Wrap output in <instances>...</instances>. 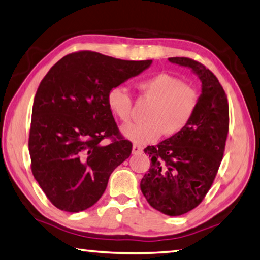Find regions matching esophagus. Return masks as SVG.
I'll use <instances>...</instances> for the list:
<instances>
[{
	"mask_svg": "<svg viewBox=\"0 0 260 260\" xmlns=\"http://www.w3.org/2000/svg\"><path fill=\"white\" fill-rule=\"evenodd\" d=\"M143 152V147L141 145H137V144H135L133 146V153L134 154H139Z\"/></svg>",
	"mask_w": 260,
	"mask_h": 260,
	"instance_id": "1",
	"label": "esophagus"
}]
</instances>
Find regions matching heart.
<instances>
[{"mask_svg":"<svg viewBox=\"0 0 260 260\" xmlns=\"http://www.w3.org/2000/svg\"><path fill=\"white\" fill-rule=\"evenodd\" d=\"M141 98L151 102L143 123L123 126L122 133L136 144L157 142L162 135L177 136L193 119L199 106V94L193 87L183 83L174 75L159 72L137 82ZM108 109L123 123L133 116V99L121 86L110 88L107 93Z\"/></svg>","mask_w":260,"mask_h":260,"instance_id":"b5f03b06","label":"heart"}]
</instances>
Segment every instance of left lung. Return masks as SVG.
I'll return each instance as SVG.
<instances>
[{"instance_id": "8db88e82", "label": "left lung", "mask_w": 260, "mask_h": 260, "mask_svg": "<svg viewBox=\"0 0 260 260\" xmlns=\"http://www.w3.org/2000/svg\"><path fill=\"white\" fill-rule=\"evenodd\" d=\"M169 60L193 70L202 82V94L182 133L144 150L151 166L141 189L154 209L180 216L197 208L215 180L229 133V105L218 79L205 65L185 57Z\"/></svg>"}]
</instances>
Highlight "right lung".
Here are the masks:
<instances>
[{
	"label": "right lung",
	"instance_id": "add662e5",
	"mask_svg": "<svg viewBox=\"0 0 260 260\" xmlns=\"http://www.w3.org/2000/svg\"><path fill=\"white\" fill-rule=\"evenodd\" d=\"M151 62L78 51L39 83L29 134L31 171L58 209L78 213L95 205L111 172L130 157L133 143L119 133L107 93ZM107 138L111 143L103 146Z\"/></svg>",
	"mask_w": 260,
	"mask_h": 260
}]
</instances>
